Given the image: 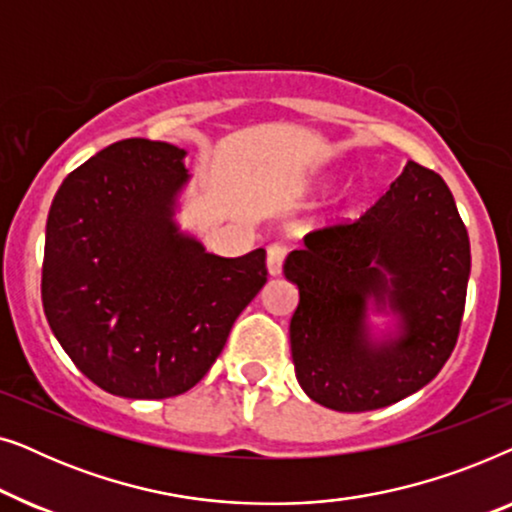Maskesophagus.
<instances>
[{
	"label": "esophagus",
	"mask_w": 512,
	"mask_h": 512,
	"mask_svg": "<svg viewBox=\"0 0 512 512\" xmlns=\"http://www.w3.org/2000/svg\"><path fill=\"white\" fill-rule=\"evenodd\" d=\"M284 256H286L284 244H270V247H268V258H265V265H268V272H270L272 277L282 275Z\"/></svg>",
	"instance_id": "esophagus-1"
}]
</instances>
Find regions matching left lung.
Returning a JSON list of instances; mask_svg holds the SVG:
<instances>
[{"mask_svg": "<svg viewBox=\"0 0 512 512\" xmlns=\"http://www.w3.org/2000/svg\"><path fill=\"white\" fill-rule=\"evenodd\" d=\"M284 261L298 286L291 356L312 401L387 408L450 359L464 317L471 244L440 174L412 163L354 223L305 235ZM370 313L392 317L375 332Z\"/></svg>", "mask_w": 512, "mask_h": 512, "instance_id": "obj_1", "label": "left lung"}]
</instances>
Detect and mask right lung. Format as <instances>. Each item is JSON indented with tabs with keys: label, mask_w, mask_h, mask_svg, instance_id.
<instances>
[{
	"label": "right lung",
	"mask_w": 512,
	"mask_h": 512,
	"mask_svg": "<svg viewBox=\"0 0 512 512\" xmlns=\"http://www.w3.org/2000/svg\"><path fill=\"white\" fill-rule=\"evenodd\" d=\"M186 151L123 139L62 181L46 221L41 300L88 380L123 398L195 387L268 282L265 251L209 254L179 228Z\"/></svg>",
	"instance_id": "right-lung-1"
}]
</instances>
